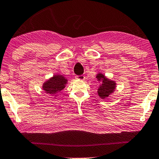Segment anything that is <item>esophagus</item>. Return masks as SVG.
Masks as SVG:
<instances>
[{"label":"esophagus","mask_w":159,"mask_h":159,"mask_svg":"<svg viewBox=\"0 0 159 159\" xmlns=\"http://www.w3.org/2000/svg\"><path fill=\"white\" fill-rule=\"evenodd\" d=\"M75 79H78V80H84L85 79V76L84 75H76L75 76Z\"/></svg>","instance_id":"obj_1"}]
</instances>
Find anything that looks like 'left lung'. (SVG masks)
Returning <instances> with one entry per match:
<instances>
[{
    "mask_svg": "<svg viewBox=\"0 0 159 159\" xmlns=\"http://www.w3.org/2000/svg\"><path fill=\"white\" fill-rule=\"evenodd\" d=\"M96 78L98 82L100 83L97 90L98 96L101 99H106L109 95L115 91L116 83L114 80L108 79L102 73H97Z\"/></svg>",
    "mask_w": 159,
    "mask_h": 159,
    "instance_id": "1",
    "label": "left lung"
}]
</instances>
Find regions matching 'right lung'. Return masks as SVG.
<instances>
[{"label": "right lung", "instance_id": "right-lung-1", "mask_svg": "<svg viewBox=\"0 0 159 159\" xmlns=\"http://www.w3.org/2000/svg\"><path fill=\"white\" fill-rule=\"evenodd\" d=\"M67 84L68 80L66 77L61 74H56L43 84L42 89L56 98L57 94L62 91Z\"/></svg>", "mask_w": 159, "mask_h": 159}]
</instances>
